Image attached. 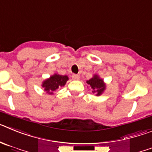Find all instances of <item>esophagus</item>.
Segmentation results:
<instances>
[{"instance_id": "1", "label": "esophagus", "mask_w": 152, "mask_h": 152, "mask_svg": "<svg viewBox=\"0 0 152 152\" xmlns=\"http://www.w3.org/2000/svg\"><path fill=\"white\" fill-rule=\"evenodd\" d=\"M72 79H73V80H79V78H80V77H79V75H75V74H73V75H72Z\"/></svg>"}]
</instances>
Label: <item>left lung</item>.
Instances as JSON below:
<instances>
[{
	"label": "left lung",
	"mask_w": 152,
	"mask_h": 152,
	"mask_svg": "<svg viewBox=\"0 0 152 152\" xmlns=\"http://www.w3.org/2000/svg\"><path fill=\"white\" fill-rule=\"evenodd\" d=\"M88 84L91 86L93 93H96V95L99 96L103 93L105 89V84L103 83V80L98 77L97 75H94L93 78L90 79L87 81Z\"/></svg>",
	"instance_id": "8db88e82"
}]
</instances>
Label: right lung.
<instances>
[{"label": "right lung", "instance_id": "right-lung-1", "mask_svg": "<svg viewBox=\"0 0 152 152\" xmlns=\"http://www.w3.org/2000/svg\"><path fill=\"white\" fill-rule=\"evenodd\" d=\"M68 80V76L66 75H52L50 78L47 79L42 84V88H45V91H47L48 94H52L53 93L52 91H56V89L59 88V87H62L64 84H66L67 80Z\"/></svg>", "mask_w": 152, "mask_h": 152}]
</instances>
